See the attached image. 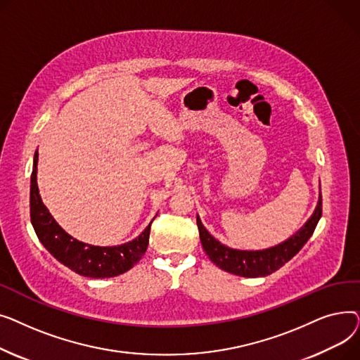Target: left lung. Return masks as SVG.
Instances as JSON below:
<instances>
[{"label":"left lung","mask_w":360,"mask_h":360,"mask_svg":"<svg viewBox=\"0 0 360 360\" xmlns=\"http://www.w3.org/2000/svg\"><path fill=\"white\" fill-rule=\"evenodd\" d=\"M321 214H323V200H321L319 194L314 214L293 236L273 248L261 251H240L226 247L207 232L198 216L197 226L205 254L219 269L242 277H264L277 271L302 250V247L312 236Z\"/></svg>","instance_id":"left-lung-1"}]
</instances>
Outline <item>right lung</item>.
<instances>
[{
    "label": "right lung",
    "mask_w": 360,
    "mask_h": 360,
    "mask_svg": "<svg viewBox=\"0 0 360 360\" xmlns=\"http://www.w3.org/2000/svg\"><path fill=\"white\" fill-rule=\"evenodd\" d=\"M37 156L36 151L30 179V220L44 247L65 267L84 277H115L134 267L147 250L151 223L139 238L118 247H94L74 239L55 221L42 202L36 181Z\"/></svg>",
    "instance_id": "obj_1"
}]
</instances>
